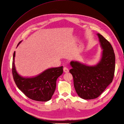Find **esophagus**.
Returning <instances> with one entry per match:
<instances>
[{"mask_svg": "<svg viewBox=\"0 0 124 124\" xmlns=\"http://www.w3.org/2000/svg\"><path fill=\"white\" fill-rule=\"evenodd\" d=\"M63 70V72H65V73H68L69 72V69L66 67H64Z\"/></svg>", "mask_w": 124, "mask_h": 124, "instance_id": "1", "label": "esophagus"}]
</instances>
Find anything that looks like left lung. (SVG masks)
Returning <instances> with one entry per match:
<instances>
[{
    "instance_id": "left-lung-1",
    "label": "left lung",
    "mask_w": 124,
    "mask_h": 124,
    "mask_svg": "<svg viewBox=\"0 0 124 124\" xmlns=\"http://www.w3.org/2000/svg\"><path fill=\"white\" fill-rule=\"evenodd\" d=\"M103 49L100 61L97 65L87 66L72 61L69 71L73 77L74 86L78 95L85 100L96 99L112 82L115 71V54L107 39L98 33Z\"/></svg>"
}]
</instances>
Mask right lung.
Masks as SVG:
<instances>
[{
	"instance_id": "right-lung-1",
	"label": "right lung",
	"mask_w": 124,
	"mask_h": 124,
	"mask_svg": "<svg viewBox=\"0 0 124 124\" xmlns=\"http://www.w3.org/2000/svg\"><path fill=\"white\" fill-rule=\"evenodd\" d=\"M15 56V51L13 54L12 74L14 81L19 90L31 100L42 102L50 100L55 90L57 79L63 73V67L48 69L34 77H23L16 70Z\"/></svg>"
}]
</instances>
